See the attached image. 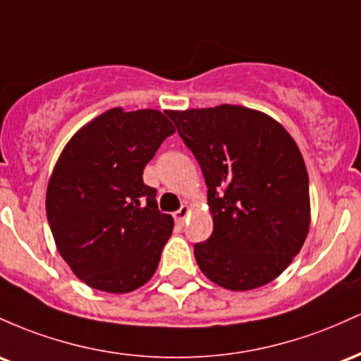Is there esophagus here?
<instances>
[{"mask_svg": "<svg viewBox=\"0 0 361 361\" xmlns=\"http://www.w3.org/2000/svg\"><path fill=\"white\" fill-rule=\"evenodd\" d=\"M189 216V206H180V209H177L176 213H173V220H176V224L179 225H184L185 218Z\"/></svg>", "mask_w": 361, "mask_h": 361, "instance_id": "1", "label": "esophagus"}]
</instances>
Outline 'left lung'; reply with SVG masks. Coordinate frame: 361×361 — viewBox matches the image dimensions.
Listing matches in <instances>:
<instances>
[{"label":"left lung","mask_w":361,"mask_h":361,"mask_svg":"<svg viewBox=\"0 0 361 361\" xmlns=\"http://www.w3.org/2000/svg\"><path fill=\"white\" fill-rule=\"evenodd\" d=\"M208 188L213 233L194 244L206 278L226 290L273 281L310 225L309 173L286 129L240 105L169 111Z\"/></svg>","instance_id":"obj_1"}]
</instances>
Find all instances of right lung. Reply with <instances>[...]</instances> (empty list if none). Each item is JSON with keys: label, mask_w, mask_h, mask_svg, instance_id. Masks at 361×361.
<instances>
[{"label": "right lung", "mask_w": 361, "mask_h": 361, "mask_svg": "<svg viewBox=\"0 0 361 361\" xmlns=\"http://www.w3.org/2000/svg\"><path fill=\"white\" fill-rule=\"evenodd\" d=\"M173 133L159 111L111 109L61 153L47 185V221L59 254L92 288L128 293L159 268L173 220L159 209L143 170Z\"/></svg>", "instance_id": "add662e5"}]
</instances>
